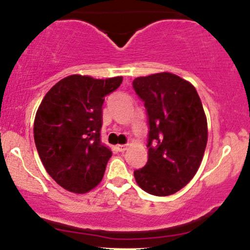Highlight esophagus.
<instances>
[{"label":"esophagus","instance_id":"esophagus-1","mask_svg":"<svg viewBox=\"0 0 250 250\" xmlns=\"http://www.w3.org/2000/svg\"><path fill=\"white\" fill-rule=\"evenodd\" d=\"M127 148H128L127 145H119V146H116L117 151H125V150H127Z\"/></svg>","mask_w":250,"mask_h":250}]
</instances>
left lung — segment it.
Returning <instances> with one entry per match:
<instances>
[{
    "mask_svg": "<svg viewBox=\"0 0 250 250\" xmlns=\"http://www.w3.org/2000/svg\"><path fill=\"white\" fill-rule=\"evenodd\" d=\"M136 95L148 116V161L134 171L143 190L168 196L194 177L208 140L207 119L191 83L170 73L137 77Z\"/></svg>",
    "mask_w": 250,
    "mask_h": 250,
    "instance_id": "obj_1",
    "label": "left lung"
}]
</instances>
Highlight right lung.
<instances>
[{
  "label": "right lung",
  "instance_id": "right-lung-1",
  "mask_svg": "<svg viewBox=\"0 0 250 250\" xmlns=\"http://www.w3.org/2000/svg\"><path fill=\"white\" fill-rule=\"evenodd\" d=\"M122 76L96 80L70 75L45 94L34 122V140L47 173L61 187L82 194L101 182L110 149L102 145L104 97Z\"/></svg>",
  "mask_w": 250,
  "mask_h": 250
}]
</instances>
